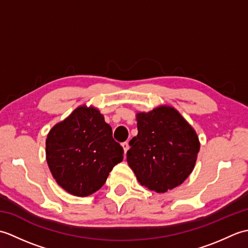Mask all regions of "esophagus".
I'll return each instance as SVG.
<instances>
[{"instance_id":"obj_1","label":"esophagus","mask_w":248,"mask_h":248,"mask_svg":"<svg viewBox=\"0 0 248 248\" xmlns=\"http://www.w3.org/2000/svg\"><path fill=\"white\" fill-rule=\"evenodd\" d=\"M121 147H123V149H124V154H127V151H128V149H129V144H128V141H124V143L121 144Z\"/></svg>"}]
</instances>
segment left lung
<instances>
[{"instance_id": "1", "label": "left lung", "mask_w": 248, "mask_h": 248, "mask_svg": "<svg viewBox=\"0 0 248 248\" xmlns=\"http://www.w3.org/2000/svg\"><path fill=\"white\" fill-rule=\"evenodd\" d=\"M138 135L129 141L127 162L141 186L165 193L184 182L196 164V131L178 110L159 105L136 113Z\"/></svg>"}]
</instances>
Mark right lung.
Segmentation results:
<instances>
[{"label": "right lung", "instance_id": "right-lung-1", "mask_svg": "<svg viewBox=\"0 0 248 248\" xmlns=\"http://www.w3.org/2000/svg\"><path fill=\"white\" fill-rule=\"evenodd\" d=\"M112 135L110 125L93 105H80L53 125L46 135V159L57 184L78 197L101 188L124 159L123 147Z\"/></svg>", "mask_w": 248, "mask_h": 248}]
</instances>
